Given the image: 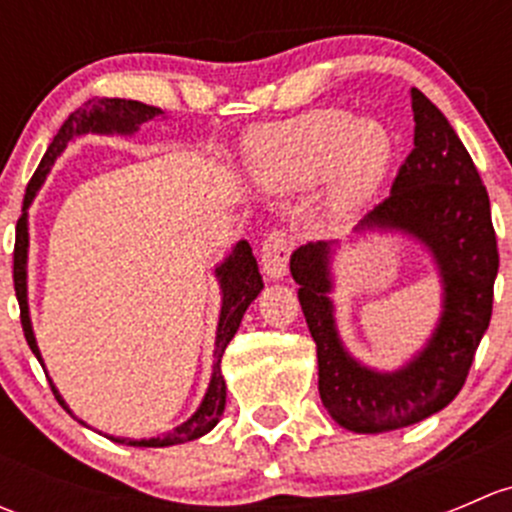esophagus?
<instances>
[{"instance_id": "34e87169", "label": "esophagus", "mask_w": 512, "mask_h": 512, "mask_svg": "<svg viewBox=\"0 0 512 512\" xmlns=\"http://www.w3.org/2000/svg\"><path fill=\"white\" fill-rule=\"evenodd\" d=\"M289 270V240L282 232H272L262 245V272L267 280L277 282Z\"/></svg>"}]
</instances>
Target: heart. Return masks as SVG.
<instances>
[{"instance_id":"1","label":"heart","mask_w":512,"mask_h":512,"mask_svg":"<svg viewBox=\"0 0 512 512\" xmlns=\"http://www.w3.org/2000/svg\"><path fill=\"white\" fill-rule=\"evenodd\" d=\"M396 163V138L379 118L347 108H312L255 128L247 138V170L257 188L292 195L317 185L314 215L337 227L376 203Z\"/></svg>"}]
</instances>
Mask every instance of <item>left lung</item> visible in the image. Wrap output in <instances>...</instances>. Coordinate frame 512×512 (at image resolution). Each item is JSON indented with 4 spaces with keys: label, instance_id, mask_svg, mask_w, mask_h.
<instances>
[{
    "label": "left lung",
    "instance_id": "1",
    "mask_svg": "<svg viewBox=\"0 0 512 512\" xmlns=\"http://www.w3.org/2000/svg\"><path fill=\"white\" fill-rule=\"evenodd\" d=\"M414 151L401 165L391 195L344 242H309L292 255L289 272L317 344L319 396L342 428L384 433L446 409L463 389L490 324L498 245L488 190L448 118L411 89ZM394 234L432 257L442 285V312L423 348L396 370H376L348 352L338 334L333 262L359 236Z\"/></svg>",
    "mask_w": 512,
    "mask_h": 512
}]
</instances>
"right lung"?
<instances>
[{"instance_id":"1","label":"right lung","mask_w":512,"mask_h":512,"mask_svg":"<svg viewBox=\"0 0 512 512\" xmlns=\"http://www.w3.org/2000/svg\"><path fill=\"white\" fill-rule=\"evenodd\" d=\"M163 116V111L156 106H146L141 101H126V98H94V101H86L84 106L76 108L69 118L64 121V126L59 128V133L54 136V141L46 148L44 158H41L39 168L32 175L27 185V195H24V208L22 218L17 223V242H14V289H17L19 309H22V327L24 337H27L29 349H32L39 364L44 366V374L49 376L44 364V356H41L39 344H36V334L32 327V314H29V208H32L34 198L39 195L41 185L46 183V175L54 168L56 158L76 141V138L84 136H136L138 128L143 123L153 121V118ZM165 118V116H163ZM215 280L220 285V314H218V329H215V349H213V374H210V384L205 389L203 401L198 404V409L193 411L183 423L168 431L165 436H153V438H121V436H108L111 441L123 443V446H141V448H165V446H178V443L195 441V438L205 436V433L213 431L218 426L220 416L225 411V376H223V354L230 344V339L235 337L237 327H240L242 317H245L247 307L257 299V294L262 292L265 282H262L260 270H257V260L252 255V247L247 240H237L230 247V252L225 255V260H220L215 265ZM49 384L54 396L59 399V404L74 416V411L66 406L64 396L59 394L56 384ZM76 418V416H74ZM84 423V421H81ZM86 426V423H84Z\"/></svg>"}]
</instances>
